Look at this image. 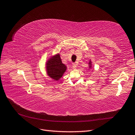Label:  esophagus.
Listing matches in <instances>:
<instances>
[{"mask_svg":"<svg viewBox=\"0 0 135 135\" xmlns=\"http://www.w3.org/2000/svg\"><path fill=\"white\" fill-rule=\"evenodd\" d=\"M77 65H78V64H77L76 62L73 63V67L75 69V68H76V67H77Z\"/></svg>","mask_w":135,"mask_h":135,"instance_id":"1","label":"esophagus"}]
</instances>
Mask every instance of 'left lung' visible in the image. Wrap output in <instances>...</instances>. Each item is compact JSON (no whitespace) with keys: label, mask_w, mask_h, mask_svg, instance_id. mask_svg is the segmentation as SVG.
Masks as SVG:
<instances>
[{"label":"left lung","mask_w":135,"mask_h":135,"mask_svg":"<svg viewBox=\"0 0 135 135\" xmlns=\"http://www.w3.org/2000/svg\"><path fill=\"white\" fill-rule=\"evenodd\" d=\"M88 64H89V67H88L89 70H91V68H92V62H91V60H89V62Z\"/></svg>","instance_id":"8db88e82"}]
</instances>
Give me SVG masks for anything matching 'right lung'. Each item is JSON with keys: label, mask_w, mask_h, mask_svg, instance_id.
Segmentation results:
<instances>
[{"label": "right lung", "mask_w": 135, "mask_h": 135, "mask_svg": "<svg viewBox=\"0 0 135 135\" xmlns=\"http://www.w3.org/2000/svg\"><path fill=\"white\" fill-rule=\"evenodd\" d=\"M45 68L48 76L56 81L61 78L67 69V66L62 62L59 53L51 56L47 59Z\"/></svg>", "instance_id": "obj_1"}]
</instances>
